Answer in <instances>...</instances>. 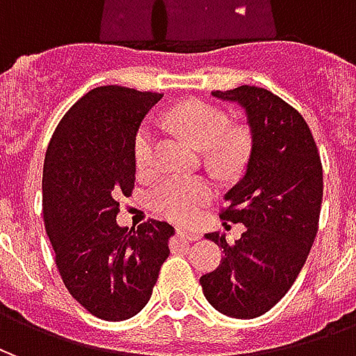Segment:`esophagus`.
<instances>
[{
  "mask_svg": "<svg viewBox=\"0 0 356 356\" xmlns=\"http://www.w3.org/2000/svg\"><path fill=\"white\" fill-rule=\"evenodd\" d=\"M177 236L179 238H183L186 240V242H193V240H198L200 238V234L198 232H194V231H188V229H177Z\"/></svg>",
  "mask_w": 356,
  "mask_h": 356,
  "instance_id": "34e87169",
  "label": "esophagus"
}]
</instances>
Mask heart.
Masks as SVG:
<instances>
[{
    "mask_svg": "<svg viewBox=\"0 0 356 356\" xmlns=\"http://www.w3.org/2000/svg\"><path fill=\"white\" fill-rule=\"evenodd\" d=\"M171 122L200 150H209L211 160L221 170L236 168L248 154L250 135L246 129H229V116L209 102L188 101L171 112ZM156 135L150 124L140 125L135 135V162L140 171L154 163ZM213 186L206 179H168L152 193V206L173 221H193L200 209L211 200Z\"/></svg>",
    "mask_w": 356,
    "mask_h": 356,
    "instance_id": "heart-1",
    "label": "heart"
}]
</instances>
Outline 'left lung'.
Listing matches in <instances>:
<instances>
[{"instance_id":"8db88e82","label":"left lung","mask_w":356,"mask_h":356,"mask_svg":"<svg viewBox=\"0 0 356 356\" xmlns=\"http://www.w3.org/2000/svg\"><path fill=\"white\" fill-rule=\"evenodd\" d=\"M246 114V171L225 194L221 217L246 231L206 238L223 248L221 265L200 278L209 305L232 318L261 316L286 296L311 252L322 204V163L309 125L288 102L255 86L213 91Z\"/></svg>"}]
</instances>
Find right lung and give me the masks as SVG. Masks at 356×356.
I'll list each match as a JSON object with an SVG mask.
<instances>
[{
	"mask_svg": "<svg viewBox=\"0 0 356 356\" xmlns=\"http://www.w3.org/2000/svg\"><path fill=\"white\" fill-rule=\"evenodd\" d=\"M162 99L120 86L91 89L68 110L43 163V221L72 298L102 321H127L147 305L175 229L150 219L116 223L118 196L135 183V135Z\"/></svg>",
	"mask_w": 356,
	"mask_h": 356,
	"instance_id": "right-lung-1",
	"label": "right lung"
}]
</instances>
